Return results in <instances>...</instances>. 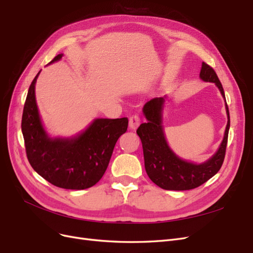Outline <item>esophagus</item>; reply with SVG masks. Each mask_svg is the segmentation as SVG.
I'll use <instances>...</instances> for the list:
<instances>
[{"label": "esophagus", "instance_id": "obj_1", "mask_svg": "<svg viewBox=\"0 0 253 253\" xmlns=\"http://www.w3.org/2000/svg\"><path fill=\"white\" fill-rule=\"evenodd\" d=\"M139 125H140L139 115H137V114L132 115V116L129 117V119H128V126H129V128L136 129L137 127H138Z\"/></svg>", "mask_w": 253, "mask_h": 253}]
</instances>
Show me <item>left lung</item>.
<instances>
[{
	"label": "left lung",
	"instance_id": "left-lung-1",
	"mask_svg": "<svg viewBox=\"0 0 253 253\" xmlns=\"http://www.w3.org/2000/svg\"><path fill=\"white\" fill-rule=\"evenodd\" d=\"M200 77L206 82L215 83L225 98L223 85L213 68L203 62ZM226 101V100H225ZM165 98L156 97L144 104L142 112L147 118V124H141L137 128L143 149L144 168L150 179L165 190L183 191L202 186L215 175L224 163L228 133L230 127V116L226 102L228 116L224 139L217 152L207 162L196 165L179 158L170 149L166 140L163 127V109Z\"/></svg>",
	"mask_w": 253,
	"mask_h": 253
}]
</instances>
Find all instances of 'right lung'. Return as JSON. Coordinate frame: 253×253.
Masks as SVG:
<instances>
[{"mask_svg": "<svg viewBox=\"0 0 253 253\" xmlns=\"http://www.w3.org/2000/svg\"><path fill=\"white\" fill-rule=\"evenodd\" d=\"M62 53L50 63L62 58ZM37 74L30 84L22 116L27 159L33 169L51 185L71 190L93 187L101 179L119 137L127 129L126 117L98 118L72 138H51L45 132L36 102Z\"/></svg>", "mask_w": 253, "mask_h": 253, "instance_id": "1", "label": "right lung"}]
</instances>
